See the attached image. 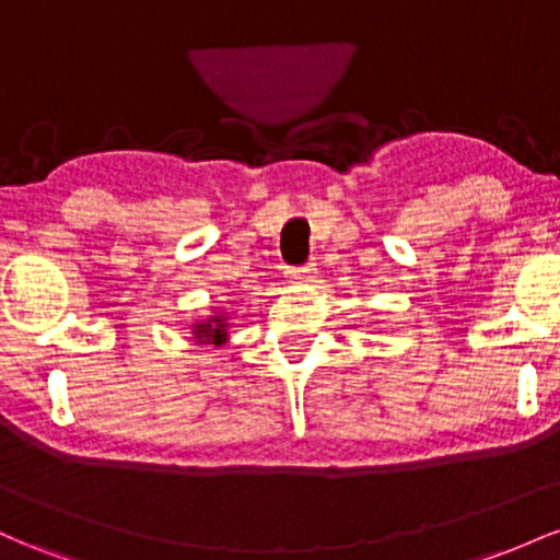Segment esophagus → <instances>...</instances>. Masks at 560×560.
<instances>
[{"instance_id":"34e87169","label":"esophagus","mask_w":560,"mask_h":560,"mask_svg":"<svg viewBox=\"0 0 560 560\" xmlns=\"http://www.w3.org/2000/svg\"><path fill=\"white\" fill-rule=\"evenodd\" d=\"M287 276L292 281H311L316 276V266L313 262H305V266H292L287 268Z\"/></svg>"}]
</instances>
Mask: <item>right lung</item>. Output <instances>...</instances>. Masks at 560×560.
Here are the masks:
<instances>
[{
  "label": "right lung",
  "instance_id": "add662e5",
  "mask_svg": "<svg viewBox=\"0 0 560 560\" xmlns=\"http://www.w3.org/2000/svg\"><path fill=\"white\" fill-rule=\"evenodd\" d=\"M213 323L217 324L215 327L212 326ZM195 329H197V337L213 339V342H221V339L226 337V334H223V318L221 316H215L213 320H208V324H197Z\"/></svg>",
  "mask_w": 560,
  "mask_h": 560
}]
</instances>
